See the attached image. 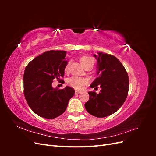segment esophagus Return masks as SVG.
Listing matches in <instances>:
<instances>
[{
    "label": "esophagus",
    "mask_w": 156,
    "mask_h": 156,
    "mask_svg": "<svg viewBox=\"0 0 156 156\" xmlns=\"http://www.w3.org/2000/svg\"><path fill=\"white\" fill-rule=\"evenodd\" d=\"M81 93H82L81 91H77V90H75V94H81Z\"/></svg>",
    "instance_id": "obj_1"
}]
</instances>
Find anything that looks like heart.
I'll use <instances>...</instances> for the list:
<instances>
[{
	"mask_svg": "<svg viewBox=\"0 0 156 156\" xmlns=\"http://www.w3.org/2000/svg\"><path fill=\"white\" fill-rule=\"evenodd\" d=\"M80 61H81V64L84 66V67H86L87 65L94 63V59L90 57V56H82L80 59ZM69 65L70 62H68V64L66 65L64 70L66 72H68L69 69ZM88 79L84 77H79L77 76H73L72 77H70L68 79V84L69 86L73 87L75 89L77 90H83L84 87V86L87 85L88 84Z\"/></svg>",
	"mask_w": 156,
	"mask_h": 156,
	"instance_id": "heart-1",
	"label": "heart"
}]
</instances>
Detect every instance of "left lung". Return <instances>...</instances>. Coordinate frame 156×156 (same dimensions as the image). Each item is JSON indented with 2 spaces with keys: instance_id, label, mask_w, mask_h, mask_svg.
Here are the masks:
<instances>
[{
  "instance_id": "left-lung-1",
  "label": "left lung",
  "mask_w": 156,
  "mask_h": 156,
  "mask_svg": "<svg viewBox=\"0 0 156 156\" xmlns=\"http://www.w3.org/2000/svg\"><path fill=\"white\" fill-rule=\"evenodd\" d=\"M94 56L98 60L99 76L90 87H100L101 90L99 94L89 92V100L84 107L90 115L103 118L113 114L123 105L128 94L129 81L124 66L115 56L103 53Z\"/></svg>"
}]
</instances>
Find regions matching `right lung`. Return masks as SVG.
I'll list each match as a JSON object with an SVG mask.
<instances>
[{"mask_svg":"<svg viewBox=\"0 0 156 156\" xmlns=\"http://www.w3.org/2000/svg\"><path fill=\"white\" fill-rule=\"evenodd\" d=\"M66 52L51 50L36 56L26 66L23 84L24 95L30 108L36 115L53 119L66 111L74 89L66 87L53 88V80L64 77Z\"/></svg>","mask_w":156,"mask_h":156,"instance_id":"1","label":"right lung"}]
</instances>
